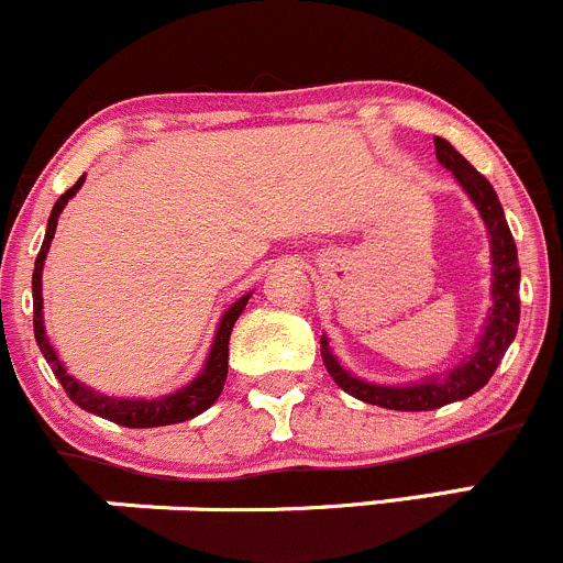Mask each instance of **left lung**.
I'll use <instances>...</instances> for the list:
<instances>
[{
    "mask_svg": "<svg viewBox=\"0 0 563 563\" xmlns=\"http://www.w3.org/2000/svg\"><path fill=\"white\" fill-rule=\"evenodd\" d=\"M435 155L446 169H452V175L457 177L460 186L465 188V194L473 199L484 224H487L489 252H493V311H489L487 325H484L482 339L476 344V353L468 361H463L457 369L449 372L443 380H427L416 383V386H375V383H364L358 377L347 375L331 355L325 339H322V361H325V369L331 372L333 383L342 391H347L350 397L377 405V408L435 410L449 402L471 397L478 388L487 386L493 372L498 369L506 347H509L517 333V322H520V265H517V246L493 186H489V180L482 172L473 169L446 139L435 136Z\"/></svg>",
    "mask_w": 563,
    "mask_h": 563,
    "instance_id": "1",
    "label": "left lung"
}]
</instances>
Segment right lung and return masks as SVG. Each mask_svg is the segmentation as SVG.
Segmentation results:
<instances>
[{
  "instance_id": "add662e5",
  "label": "right lung",
  "mask_w": 563,
  "mask_h": 563,
  "mask_svg": "<svg viewBox=\"0 0 563 563\" xmlns=\"http://www.w3.org/2000/svg\"><path fill=\"white\" fill-rule=\"evenodd\" d=\"M81 183H85V175L76 180V186H70L68 191H65L63 197L57 199L52 216H48L46 241H43L41 254H37V260H35V274H32V309H35V314H32V322H35L37 347H41L43 358H46L48 366H52L54 377L63 383L65 394H68V397L74 399L79 408L90 410V413L100 416V419H109V421H114V424H120V427H131V430H144V427L180 424V421L194 419V416H199L202 410H208L210 405L219 399L221 388H224L227 364H230V333H232V325H235V320L241 317V311L246 309L249 295H243L241 300H235V303L230 306V311L221 317L219 333H216L213 350H210L208 364H205L202 375H199L197 380L191 383V386L183 388V391L169 394V397H164V399H150V402H147V399H111V397H103V394L90 391L87 386H81L76 377H70L68 372H65V366L59 364L57 353H54V347L48 344L46 328H43V295H41V289H43V282H41L43 260H46L48 246H52V241H54L57 219H59V213H63L65 205H68V199L74 197L76 191H79Z\"/></svg>"
}]
</instances>
